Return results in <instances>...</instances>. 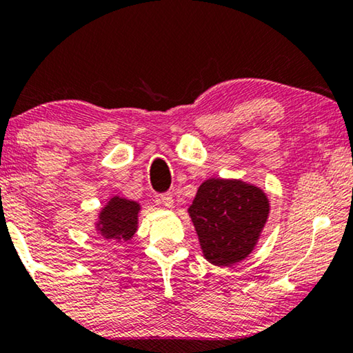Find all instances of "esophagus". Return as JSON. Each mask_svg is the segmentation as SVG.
<instances>
[{"label":"esophagus","instance_id":"1","mask_svg":"<svg viewBox=\"0 0 353 353\" xmlns=\"http://www.w3.org/2000/svg\"><path fill=\"white\" fill-rule=\"evenodd\" d=\"M159 201H160V204H163V206L168 208V209L174 206V198H172L171 193H163V194H160Z\"/></svg>","mask_w":353,"mask_h":353}]
</instances>
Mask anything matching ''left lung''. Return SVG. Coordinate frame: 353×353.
<instances>
[{"label": "left lung", "mask_w": 353, "mask_h": 353, "mask_svg": "<svg viewBox=\"0 0 353 353\" xmlns=\"http://www.w3.org/2000/svg\"><path fill=\"white\" fill-rule=\"evenodd\" d=\"M203 255L215 266H231L254 250L270 215L261 188L238 179H208L188 208Z\"/></svg>", "instance_id": "obj_1"}]
</instances>
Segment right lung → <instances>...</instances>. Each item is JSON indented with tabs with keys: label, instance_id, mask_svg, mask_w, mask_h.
I'll use <instances>...</instances> for the list:
<instances>
[{
	"label": "right lung",
	"instance_id": "obj_1",
	"mask_svg": "<svg viewBox=\"0 0 353 353\" xmlns=\"http://www.w3.org/2000/svg\"><path fill=\"white\" fill-rule=\"evenodd\" d=\"M141 204L131 199L114 196L99 210L97 231L103 238L130 241L138 230V214Z\"/></svg>",
	"mask_w": 353,
	"mask_h": 353
}]
</instances>
